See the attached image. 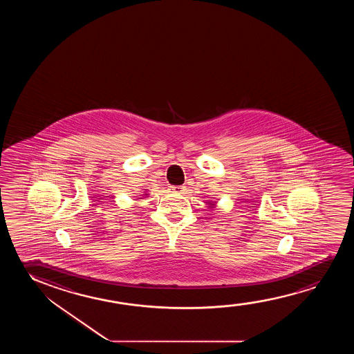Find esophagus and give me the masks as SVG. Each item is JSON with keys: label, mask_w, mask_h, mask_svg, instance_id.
<instances>
[{"label": "esophagus", "mask_w": 354, "mask_h": 354, "mask_svg": "<svg viewBox=\"0 0 354 354\" xmlns=\"http://www.w3.org/2000/svg\"><path fill=\"white\" fill-rule=\"evenodd\" d=\"M184 189V186H170V191L174 192V194H181Z\"/></svg>", "instance_id": "obj_1"}]
</instances>
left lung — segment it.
Returning <instances> with one entry per match:
<instances>
[{
  "label": "left lung",
  "mask_w": 354,
  "mask_h": 354,
  "mask_svg": "<svg viewBox=\"0 0 354 354\" xmlns=\"http://www.w3.org/2000/svg\"><path fill=\"white\" fill-rule=\"evenodd\" d=\"M207 204H208L209 209H213L215 208V205H216V202H214V201H208V202H207Z\"/></svg>",
  "instance_id": "8db88e82"
}]
</instances>
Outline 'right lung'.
<instances>
[{"instance_id": "1", "label": "right lung", "mask_w": 354, "mask_h": 354, "mask_svg": "<svg viewBox=\"0 0 354 354\" xmlns=\"http://www.w3.org/2000/svg\"><path fill=\"white\" fill-rule=\"evenodd\" d=\"M147 194H149L147 192H144V196H147Z\"/></svg>"}]
</instances>
